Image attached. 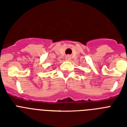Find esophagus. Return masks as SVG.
<instances>
[{
  "instance_id": "1",
  "label": "esophagus",
  "mask_w": 127,
  "mask_h": 127,
  "mask_svg": "<svg viewBox=\"0 0 127 127\" xmlns=\"http://www.w3.org/2000/svg\"><path fill=\"white\" fill-rule=\"evenodd\" d=\"M65 59L66 60V61H70V60L71 59V57L70 55H67V56H66V58H65Z\"/></svg>"
}]
</instances>
